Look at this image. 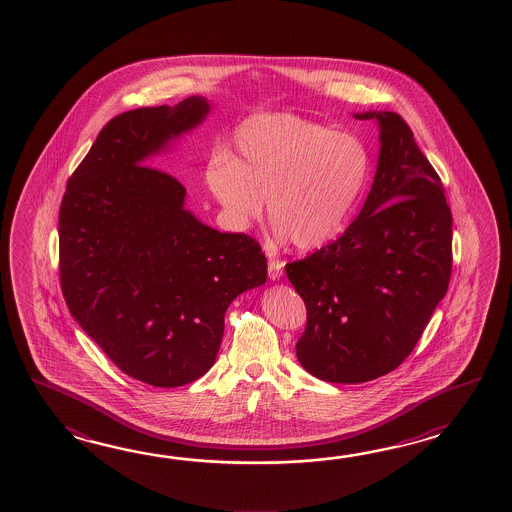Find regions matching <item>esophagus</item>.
I'll list each match as a JSON object with an SVG mask.
<instances>
[{
  "instance_id": "obj_1",
  "label": "esophagus",
  "mask_w": 512,
  "mask_h": 512,
  "mask_svg": "<svg viewBox=\"0 0 512 512\" xmlns=\"http://www.w3.org/2000/svg\"><path fill=\"white\" fill-rule=\"evenodd\" d=\"M267 271H269V278H271L272 282L280 280L283 272V261L271 258V260H269V265H267Z\"/></svg>"
}]
</instances>
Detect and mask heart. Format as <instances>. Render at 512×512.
<instances>
[{"instance_id": "1", "label": "heart", "mask_w": 512, "mask_h": 512, "mask_svg": "<svg viewBox=\"0 0 512 512\" xmlns=\"http://www.w3.org/2000/svg\"><path fill=\"white\" fill-rule=\"evenodd\" d=\"M370 172L364 144L316 120L289 113L254 115L234 133L232 159L207 164L212 197L240 229L263 216L282 240L315 251L348 223Z\"/></svg>"}]
</instances>
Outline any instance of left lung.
<instances>
[{
    "label": "left lung",
    "mask_w": 512,
    "mask_h": 512,
    "mask_svg": "<svg viewBox=\"0 0 512 512\" xmlns=\"http://www.w3.org/2000/svg\"><path fill=\"white\" fill-rule=\"evenodd\" d=\"M377 120L379 159L370 194L338 240L285 265L304 298L307 326L296 344L316 379L357 384L403 362L445 298L452 272V214L445 188L393 111Z\"/></svg>",
    "instance_id": "left-lung-1"
}]
</instances>
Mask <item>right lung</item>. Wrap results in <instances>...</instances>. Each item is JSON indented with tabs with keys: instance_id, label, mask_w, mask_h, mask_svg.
I'll return each instance as SVG.
<instances>
[{
	"instance_id": "add662e5",
	"label": "right lung",
	"mask_w": 512,
	"mask_h": 512,
	"mask_svg": "<svg viewBox=\"0 0 512 512\" xmlns=\"http://www.w3.org/2000/svg\"><path fill=\"white\" fill-rule=\"evenodd\" d=\"M210 109L194 95L109 120L60 207V282L71 315L120 371L155 388L205 375L229 305L267 280L256 241L201 223L185 207V186L146 166Z\"/></svg>"
}]
</instances>
